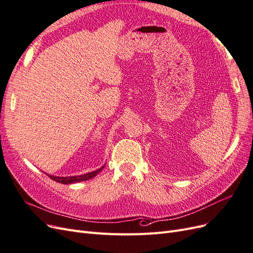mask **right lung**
Masks as SVG:
<instances>
[{
    "label": "right lung",
    "instance_id": "obj_1",
    "mask_svg": "<svg viewBox=\"0 0 253 253\" xmlns=\"http://www.w3.org/2000/svg\"><path fill=\"white\" fill-rule=\"evenodd\" d=\"M104 168L101 167L100 169H98L96 171H93V172H89V173H86V174H82V175H77V176H65V177H60V176H53V175H48L47 176L49 178H51L52 180H55L59 183H63V185H70V183H74V182H79V181H83V180H87V179H90L95 177V176L100 172L102 169Z\"/></svg>",
    "mask_w": 253,
    "mask_h": 253
}]
</instances>
